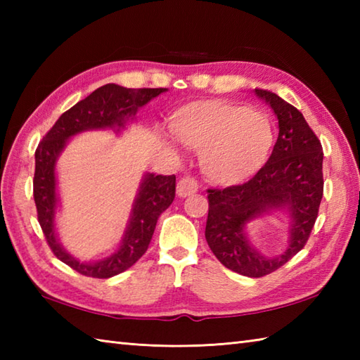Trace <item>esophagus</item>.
Returning a JSON list of instances; mask_svg holds the SVG:
<instances>
[{
  "mask_svg": "<svg viewBox=\"0 0 360 360\" xmlns=\"http://www.w3.org/2000/svg\"><path fill=\"white\" fill-rule=\"evenodd\" d=\"M198 192V182L190 178V176H186V178H182L178 186H176V193H178L179 198H187V196H192Z\"/></svg>",
  "mask_w": 360,
  "mask_h": 360,
  "instance_id": "1",
  "label": "esophagus"
}]
</instances>
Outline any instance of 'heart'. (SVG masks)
Here are the masks:
<instances>
[{"instance_id": "heart-1", "label": "heart", "mask_w": 360, "mask_h": 360, "mask_svg": "<svg viewBox=\"0 0 360 360\" xmlns=\"http://www.w3.org/2000/svg\"><path fill=\"white\" fill-rule=\"evenodd\" d=\"M172 134L201 150L204 174L233 186L259 172L274 145V128L263 112L232 101H201L181 106L170 117Z\"/></svg>"}]
</instances>
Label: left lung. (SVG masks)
<instances>
[{"instance_id": "obj_1", "label": "left lung", "mask_w": 360, "mask_h": 360, "mask_svg": "<svg viewBox=\"0 0 360 360\" xmlns=\"http://www.w3.org/2000/svg\"><path fill=\"white\" fill-rule=\"evenodd\" d=\"M278 119L272 155L254 178L241 186L209 188L205 240L227 269L246 277H264L286 264L307 244L323 196V150L303 114L272 91L255 88ZM272 210L291 217L290 244L277 257L251 248L245 226Z\"/></svg>"}]
</instances>
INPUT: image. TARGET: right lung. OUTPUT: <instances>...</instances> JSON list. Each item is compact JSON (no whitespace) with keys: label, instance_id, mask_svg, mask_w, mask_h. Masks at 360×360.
Instances as JSON below:
<instances>
[{"label":"right lung","instance_id":"add662e5","mask_svg":"<svg viewBox=\"0 0 360 360\" xmlns=\"http://www.w3.org/2000/svg\"><path fill=\"white\" fill-rule=\"evenodd\" d=\"M165 91V88L131 89L108 83L65 111L38 143L34 174V201L38 223L53 255L82 275L93 278L114 277L131 267L147 252L158 218L174 200L176 176L145 174L119 249L101 262L85 263L68 254L56 233L53 219L58 204L56 162L60 153L66 147L68 139L82 131L103 128L120 131L141 106Z\"/></svg>","mask_w":360,"mask_h":360}]
</instances>
